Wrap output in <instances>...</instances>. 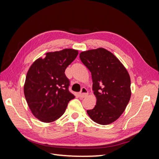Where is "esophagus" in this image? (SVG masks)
<instances>
[{
	"label": "esophagus",
	"mask_w": 159,
	"mask_h": 159,
	"mask_svg": "<svg viewBox=\"0 0 159 159\" xmlns=\"http://www.w3.org/2000/svg\"><path fill=\"white\" fill-rule=\"evenodd\" d=\"M88 95V91L85 88H82L80 91V92L79 93V96L81 98H84L85 97H86Z\"/></svg>",
	"instance_id": "esophagus-1"
}]
</instances>
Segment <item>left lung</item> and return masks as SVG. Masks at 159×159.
<instances>
[{
    "instance_id": "1",
    "label": "left lung",
    "mask_w": 159,
    "mask_h": 159,
    "mask_svg": "<svg viewBox=\"0 0 159 159\" xmlns=\"http://www.w3.org/2000/svg\"><path fill=\"white\" fill-rule=\"evenodd\" d=\"M80 57L91 73L93 109L87 113L95 123L109 125L119 118L131 95V78L125 67L113 53L99 48L81 52Z\"/></svg>"
}]
</instances>
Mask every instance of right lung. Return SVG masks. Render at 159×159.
Here are the masks:
<instances>
[{
    "instance_id": "obj_1",
    "label": "right lung",
    "mask_w": 159,
    "mask_h": 159,
    "mask_svg": "<svg viewBox=\"0 0 159 159\" xmlns=\"http://www.w3.org/2000/svg\"><path fill=\"white\" fill-rule=\"evenodd\" d=\"M78 54V50L66 48L50 52L33 62L28 70L24 93L34 116L40 121L51 123L65 112L75 96L64 72Z\"/></svg>"
}]
</instances>
